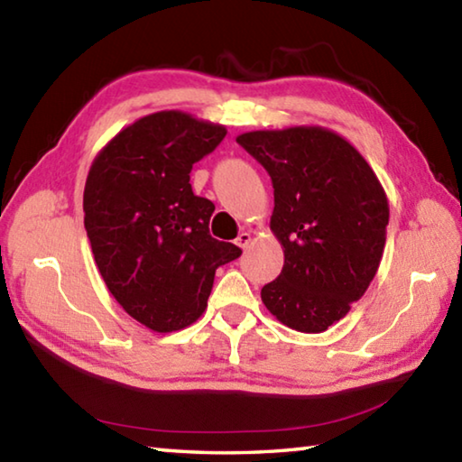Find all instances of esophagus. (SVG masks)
I'll list each match as a JSON object with an SVG mask.
<instances>
[{"mask_svg": "<svg viewBox=\"0 0 462 462\" xmlns=\"http://www.w3.org/2000/svg\"><path fill=\"white\" fill-rule=\"evenodd\" d=\"M250 242H253V234H250V232H240V234H238L236 245H238L240 248H248Z\"/></svg>", "mask_w": 462, "mask_h": 462, "instance_id": "esophagus-1", "label": "esophagus"}]
</instances>
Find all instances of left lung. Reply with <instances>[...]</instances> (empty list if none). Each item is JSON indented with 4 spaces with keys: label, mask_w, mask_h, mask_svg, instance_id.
Instances as JSON below:
<instances>
[{
    "label": "left lung",
    "mask_w": 462,
    "mask_h": 462,
    "mask_svg": "<svg viewBox=\"0 0 462 462\" xmlns=\"http://www.w3.org/2000/svg\"><path fill=\"white\" fill-rule=\"evenodd\" d=\"M236 143L271 177V230L285 248L283 271L261 289L263 303L297 332H324L361 300L379 269L387 195L361 152L332 130H256Z\"/></svg>",
    "instance_id": "8db88e82"
}]
</instances>
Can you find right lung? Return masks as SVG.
I'll list each match as a JSON object with an SVG mask.
<instances>
[{"label":"right lung","mask_w":462,"mask_h":462,"mask_svg":"<svg viewBox=\"0 0 462 462\" xmlns=\"http://www.w3.org/2000/svg\"><path fill=\"white\" fill-rule=\"evenodd\" d=\"M224 136L220 124L156 112L118 132L89 169L83 212L96 264L116 301L154 332L193 324L216 269L242 254L209 234L216 206L189 183Z\"/></svg>","instance_id":"right-lung-1"}]
</instances>
